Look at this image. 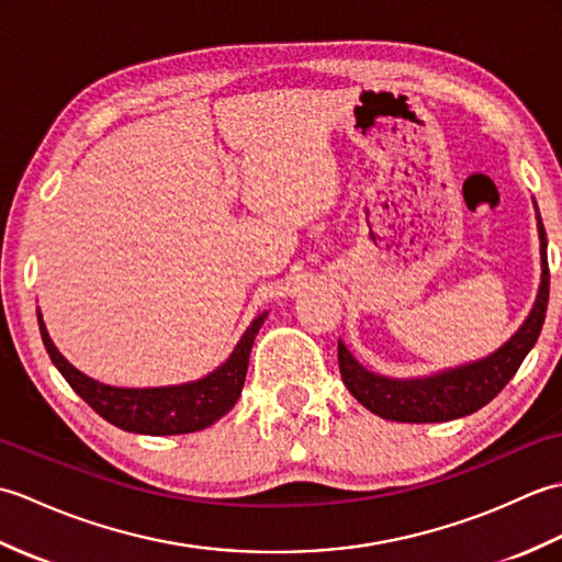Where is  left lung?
<instances>
[{
	"mask_svg": "<svg viewBox=\"0 0 562 562\" xmlns=\"http://www.w3.org/2000/svg\"><path fill=\"white\" fill-rule=\"evenodd\" d=\"M536 220H539L541 238V288L529 318L491 357L425 379H389L369 372L342 342H338V364L345 386L367 411L396 423H447L481 411L507 386V381L517 374L524 357L539 340L548 308L551 274H548V241L539 207H536Z\"/></svg>",
	"mask_w": 562,
	"mask_h": 562,
	"instance_id": "8db88e82",
	"label": "left lung"
}]
</instances>
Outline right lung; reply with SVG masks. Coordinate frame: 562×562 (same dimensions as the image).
Returning a JSON list of instances; mask_svg holds the SVG:
<instances>
[{
    "label": "right lung",
    "mask_w": 562,
    "mask_h": 562,
    "mask_svg": "<svg viewBox=\"0 0 562 562\" xmlns=\"http://www.w3.org/2000/svg\"><path fill=\"white\" fill-rule=\"evenodd\" d=\"M268 314H260L250 321V326L236 342L234 352L222 367L212 374L198 381H188L181 386H159V389H117L101 384V381L81 374L77 367H71L55 342L47 336L43 316L38 312L41 338L53 364L59 369L67 384L97 411L103 420L135 435H188L205 429L217 423L222 415L234 408V403L241 396L248 355L254 348L256 333L262 326Z\"/></svg>",
    "instance_id": "right-lung-1"
}]
</instances>
